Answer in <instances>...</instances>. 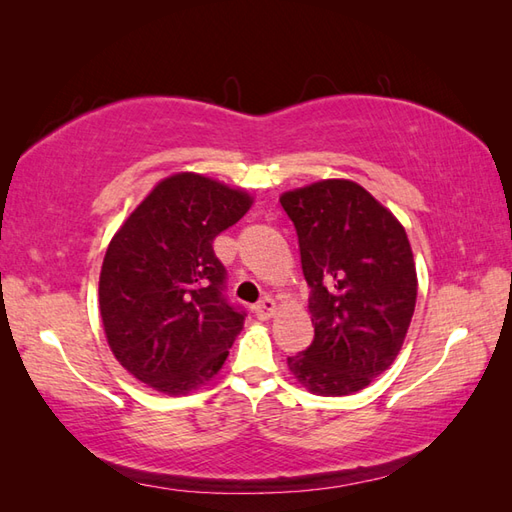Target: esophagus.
Here are the masks:
<instances>
[{
  "label": "esophagus",
  "instance_id": "obj_1",
  "mask_svg": "<svg viewBox=\"0 0 512 512\" xmlns=\"http://www.w3.org/2000/svg\"><path fill=\"white\" fill-rule=\"evenodd\" d=\"M277 314V303L273 301V299H262L255 306V317L257 319H262V321H268V319H273Z\"/></svg>",
  "mask_w": 512,
  "mask_h": 512
}]
</instances>
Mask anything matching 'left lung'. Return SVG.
<instances>
[{
	"label": "left lung",
	"instance_id": "8db88e82",
	"mask_svg": "<svg viewBox=\"0 0 512 512\" xmlns=\"http://www.w3.org/2000/svg\"><path fill=\"white\" fill-rule=\"evenodd\" d=\"M310 286L314 341L288 358L317 396H350L396 361L416 308L418 275L405 226L345 178L281 193Z\"/></svg>",
	"mask_w": 512,
	"mask_h": 512
}]
</instances>
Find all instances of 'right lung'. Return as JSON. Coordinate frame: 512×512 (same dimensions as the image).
I'll list each match as a JSON object with an SVG mask.
<instances>
[{"label": "right lung", "mask_w": 512, "mask_h": 512, "mask_svg": "<svg viewBox=\"0 0 512 512\" xmlns=\"http://www.w3.org/2000/svg\"><path fill=\"white\" fill-rule=\"evenodd\" d=\"M253 202L244 189L180 171L114 233L99 279L101 319L116 361L140 383L187 396L222 369L244 314L222 297L213 239Z\"/></svg>", "instance_id": "1"}]
</instances>
